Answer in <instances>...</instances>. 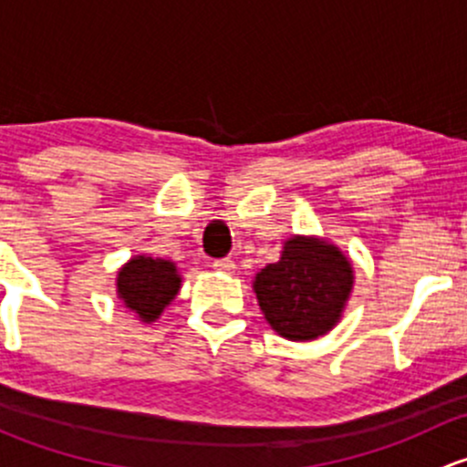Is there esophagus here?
<instances>
[{"mask_svg": "<svg viewBox=\"0 0 467 467\" xmlns=\"http://www.w3.org/2000/svg\"><path fill=\"white\" fill-rule=\"evenodd\" d=\"M212 266H214L216 271H221V273H234L237 264H234V260H230V257H223V260L212 262Z\"/></svg>", "mask_w": 467, "mask_h": 467, "instance_id": "esophagus-1", "label": "esophagus"}]
</instances>
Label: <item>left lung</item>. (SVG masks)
<instances>
[{
	"mask_svg": "<svg viewBox=\"0 0 467 467\" xmlns=\"http://www.w3.org/2000/svg\"><path fill=\"white\" fill-rule=\"evenodd\" d=\"M352 285V264L334 244L296 234L285 242L280 260L257 273L253 289L280 337L312 341L341 321Z\"/></svg>",
	"mask_w": 467,
	"mask_h": 467,
	"instance_id": "1",
	"label": "left lung"
}]
</instances>
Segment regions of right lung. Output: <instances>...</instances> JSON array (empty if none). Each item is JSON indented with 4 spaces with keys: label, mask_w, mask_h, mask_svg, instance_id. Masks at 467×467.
I'll use <instances>...</instances> for the list:
<instances>
[{
    "label": "right lung",
    "mask_w": 467,
    "mask_h": 467,
    "mask_svg": "<svg viewBox=\"0 0 467 467\" xmlns=\"http://www.w3.org/2000/svg\"><path fill=\"white\" fill-rule=\"evenodd\" d=\"M181 282L182 277L173 262L135 255L117 273V296L140 321L153 323L176 298Z\"/></svg>",
    "instance_id": "obj_1"
}]
</instances>
